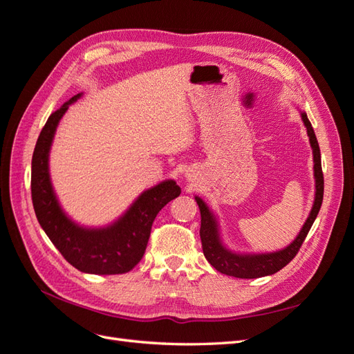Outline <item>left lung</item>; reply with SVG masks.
<instances>
[{"instance_id": "left-lung-1", "label": "left lung", "mask_w": 354, "mask_h": 354, "mask_svg": "<svg viewBox=\"0 0 354 354\" xmlns=\"http://www.w3.org/2000/svg\"><path fill=\"white\" fill-rule=\"evenodd\" d=\"M304 127L307 128V136L310 140V146L313 151V171H315V201L312 211H310L306 223L303 224L301 230L297 234V238L285 248L273 252H238L229 250L224 245L220 234V224L217 216L214 214L203 199L195 196V201L201 211V242L203 255L208 263L223 274L239 277V279H255V277L269 276L281 269L291 261L297 255L299 246L303 245L310 227L317 217L320 205L324 201V174H322V162H320V149L315 130L310 124L307 113L299 111Z\"/></svg>"}]
</instances>
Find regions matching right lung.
<instances>
[{"mask_svg":"<svg viewBox=\"0 0 354 354\" xmlns=\"http://www.w3.org/2000/svg\"><path fill=\"white\" fill-rule=\"evenodd\" d=\"M82 93L53 112L32 155V203L42 230L75 269L90 274H121L134 269L146 251L158 212L181 194L174 180H164L143 190L128 209L111 224L87 227L63 211L50 177V151L57 125Z\"/></svg>","mask_w":354,"mask_h":354,"instance_id":"obj_1","label":"right lung"}]
</instances>
